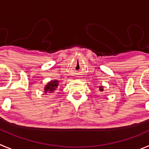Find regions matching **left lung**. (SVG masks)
<instances>
[{"label": "left lung", "instance_id": "1", "mask_svg": "<svg viewBox=\"0 0 149 149\" xmlns=\"http://www.w3.org/2000/svg\"><path fill=\"white\" fill-rule=\"evenodd\" d=\"M104 87H102V86H100L99 87V90H100V91H104Z\"/></svg>", "mask_w": 149, "mask_h": 149}]
</instances>
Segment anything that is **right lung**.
Returning a JSON list of instances; mask_svg holds the SVG:
<instances>
[{"label":"right lung","instance_id":"right-lung-1","mask_svg":"<svg viewBox=\"0 0 149 149\" xmlns=\"http://www.w3.org/2000/svg\"><path fill=\"white\" fill-rule=\"evenodd\" d=\"M58 81L57 80H55V81H51L49 83L45 86V88H44V92L45 94H53L54 92L56 91L58 86Z\"/></svg>","mask_w":149,"mask_h":149}]
</instances>
